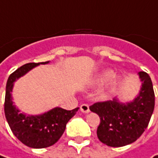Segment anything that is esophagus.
<instances>
[{"label":"esophagus","instance_id":"34e87169","mask_svg":"<svg viewBox=\"0 0 158 158\" xmlns=\"http://www.w3.org/2000/svg\"><path fill=\"white\" fill-rule=\"evenodd\" d=\"M80 111H81L82 113L88 114V113L90 112V110H89V106L87 105V104H83V105H81V106H80Z\"/></svg>","mask_w":158,"mask_h":158}]
</instances>
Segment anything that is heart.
Returning a JSON list of instances; mask_svg holds the SVG:
<instances>
[{
  "mask_svg": "<svg viewBox=\"0 0 158 158\" xmlns=\"http://www.w3.org/2000/svg\"><path fill=\"white\" fill-rule=\"evenodd\" d=\"M113 77H114V71L113 70H106L99 76V78L98 79V83L106 82L109 79H112Z\"/></svg>",
  "mask_w": 158,
  "mask_h": 158,
  "instance_id": "1",
  "label": "heart"
}]
</instances>
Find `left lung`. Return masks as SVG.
<instances>
[{"label":"left lung","instance_id":"8db88e82","mask_svg":"<svg viewBox=\"0 0 158 158\" xmlns=\"http://www.w3.org/2000/svg\"><path fill=\"white\" fill-rule=\"evenodd\" d=\"M139 75L142 87L132 102L123 104L114 98L89 107L100 117L98 139L109 147H123L134 142L149 123L155 107L153 84L147 72L139 71Z\"/></svg>","mask_w":158,"mask_h":158}]
</instances>
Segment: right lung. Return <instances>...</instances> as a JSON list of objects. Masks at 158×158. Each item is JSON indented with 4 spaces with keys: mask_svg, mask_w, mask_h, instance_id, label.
<instances>
[{
    "mask_svg": "<svg viewBox=\"0 0 158 158\" xmlns=\"http://www.w3.org/2000/svg\"><path fill=\"white\" fill-rule=\"evenodd\" d=\"M48 62L25 64L10 75L6 85L4 113L7 122L17 139L33 148H44L56 143L63 134L67 123L79 110V107L70 111L55 107L43 114L33 116L20 114L13 105L11 91L14 81L35 66Z\"/></svg>",
    "mask_w": 158,
    "mask_h": 158,
    "instance_id": "add662e5",
    "label": "right lung"
}]
</instances>
